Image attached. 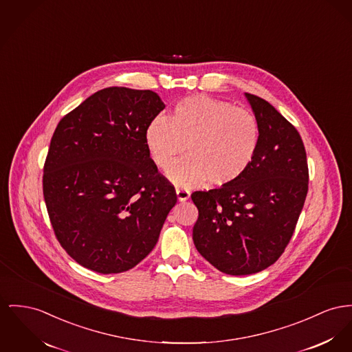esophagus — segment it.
I'll return each mask as SVG.
<instances>
[{
    "instance_id": "esophagus-1",
    "label": "esophagus",
    "mask_w": 352,
    "mask_h": 352,
    "mask_svg": "<svg viewBox=\"0 0 352 352\" xmlns=\"http://www.w3.org/2000/svg\"><path fill=\"white\" fill-rule=\"evenodd\" d=\"M176 195H177L179 201H186V200L189 199L190 192L186 189V188H176Z\"/></svg>"
}]
</instances>
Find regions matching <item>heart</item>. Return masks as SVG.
<instances>
[{
  "label": "heart",
  "mask_w": 352,
  "mask_h": 352,
  "mask_svg": "<svg viewBox=\"0 0 352 352\" xmlns=\"http://www.w3.org/2000/svg\"><path fill=\"white\" fill-rule=\"evenodd\" d=\"M260 139V124L251 111L201 94L182 100L169 120L157 116L145 129L151 160L160 169L172 164L187 146L188 157L168 170L177 186L206 180L214 187L234 184L254 163Z\"/></svg>",
  "instance_id": "b5f03b06"
}]
</instances>
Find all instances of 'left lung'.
I'll return each mask as SVG.
<instances>
[{
	"instance_id": "1",
	"label": "left lung",
	"mask_w": 352,
	"mask_h": 352,
	"mask_svg": "<svg viewBox=\"0 0 352 352\" xmlns=\"http://www.w3.org/2000/svg\"><path fill=\"white\" fill-rule=\"evenodd\" d=\"M261 139L250 169L234 184L190 195L199 210L193 243L228 275L256 274L280 258L308 190L305 144L296 128L265 100L245 94Z\"/></svg>"
}]
</instances>
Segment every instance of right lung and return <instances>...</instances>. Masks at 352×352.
I'll use <instances>...</instances> for the list:
<instances>
[{"label": "right lung", "mask_w": 352, "mask_h": 352, "mask_svg": "<svg viewBox=\"0 0 352 352\" xmlns=\"http://www.w3.org/2000/svg\"><path fill=\"white\" fill-rule=\"evenodd\" d=\"M164 102L152 91L101 89L58 122L43 190L54 234L67 254L98 274L138 265L156 245L175 187L145 145Z\"/></svg>", "instance_id": "1"}]
</instances>
